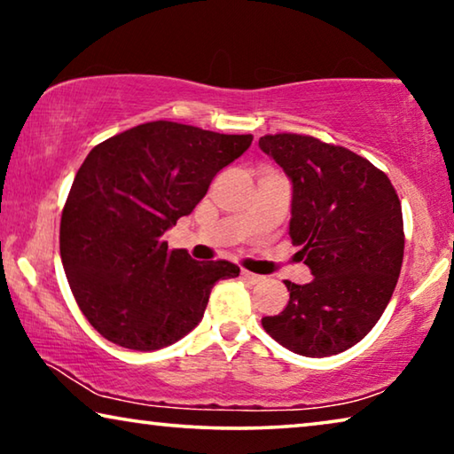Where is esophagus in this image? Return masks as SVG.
<instances>
[{"mask_svg":"<svg viewBox=\"0 0 454 454\" xmlns=\"http://www.w3.org/2000/svg\"><path fill=\"white\" fill-rule=\"evenodd\" d=\"M240 277L247 280V283H250V285H256V283H261L262 280V277L261 275H254V272H250V270H240Z\"/></svg>","mask_w":454,"mask_h":454,"instance_id":"obj_1","label":"esophagus"}]
</instances>
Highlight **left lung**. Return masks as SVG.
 I'll use <instances>...</instances> for the list:
<instances>
[{"mask_svg":"<svg viewBox=\"0 0 454 454\" xmlns=\"http://www.w3.org/2000/svg\"><path fill=\"white\" fill-rule=\"evenodd\" d=\"M258 147L291 179L289 234L313 275L307 285L285 280L289 303L262 327L299 356L341 354L370 333L398 283V193L368 160L315 137L264 135Z\"/></svg>","mask_w":454,"mask_h":454,"instance_id":"obj_1","label":"left lung"}]
</instances>
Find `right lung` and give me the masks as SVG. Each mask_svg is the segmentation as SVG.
<instances>
[{"instance_id": "1", "label": "right lung", "mask_w": 454, "mask_h": 454, "mask_svg": "<svg viewBox=\"0 0 454 454\" xmlns=\"http://www.w3.org/2000/svg\"><path fill=\"white\" fill-rule=\"evenodd\" d=\"M250 143L253 135L153 121L86 155L62 210L60 256L78 307L105 340L168 348L204 317L212 286L239 277L228 261L169 250L163 234Z\"/></svg>"}]
</instances>
